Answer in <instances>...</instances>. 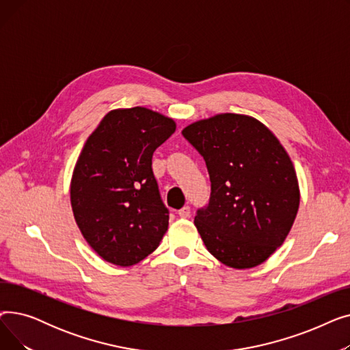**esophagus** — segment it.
Returning a JSON list of instances; mask_svg holds the SVG:
<instances>
[{"instance_id":"esophagus-1","label":"esophagus","mask_w":350,"mask_h":350,"mask_svg":"<svg viewBox=\"0 0 350 350\" xmlns=\"http://www.w3.org/2000/svg\"><path fill=\"white\" fill-rule=\"evenodd\" d=\"M181 218H187V217H190V207L189 206H185L183 207L181 210H178V213H177Z\"/></svg>"}]
</instances>
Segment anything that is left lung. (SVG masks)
<instances>
[{
    "instance_id": "obj_1",
    "label": "left lung",
    "mask_w": 350,
    "mask_h": 350,
    "mask_svg": "<svg viewBox=\"0 0 350 350\" xmlns=\"http://www.w3.org/2000/svg\"><path fill=\"white\" fill-rule=\"evenodd\" d=\"M181 133L210 174L208 206L194 218L206 248L235 269L262 264L284 244L301 201L284 146L264 123L237 113L197 120Z\"/></svg>"
}]
</instances>
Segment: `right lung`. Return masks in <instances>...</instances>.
Instances as JSON below:
<instances>
[{"label":"right lung","instance_id":"obj_1","mask_svg":"<svg viewBox=\"0 0 350 350\" xmlns=\"http://www.w3.org/2000/svg\"><path fill=\"white\" fill-rule=\"evenodd\" d=\"M174 132L172 118L136 106L110 110L85 142L70 178V206L86 243L105 261L135 265L167 231L152 157Z\"/></svg>","mask_w":350,"mask_h":350}]
</instances>
